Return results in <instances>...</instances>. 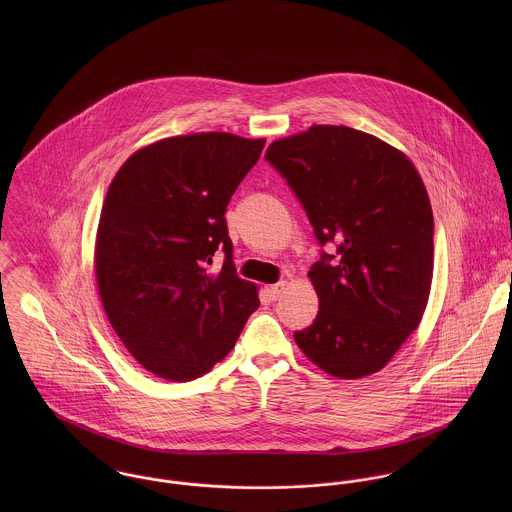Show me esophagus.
<instances>
[{
  "instance_id": "esophagus-1",
  "label": "esophagus",
  "mask_w": 512,
  "mask_h": 512,
  "mask_svg": "<svg viewBox=\"0 0 512 512\" xmlns=\"http://www.w3.org/2000/svg\"><path fill=\"white\" fill-rule=\"evenodd\" d=\"M286 282H278V284H274V286H270L268 288V293H270V299H280L282 297V293L286 292Z\"/></svg>"
}]
</instances>
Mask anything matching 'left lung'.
<instances>
[{"instance_id":"left-lung-1","label":"left lung","mask_w":512,"mask_h":512,"mask_svg":"<svg viewBox=\"0 0 512 512\" xmlns=\"http://www.w3.org/2000/svg\"><path fill=\"white\" fill-rule=\"evenodd\" d=\"M266 161L286 179L321 250L309 270L315 321L295 331L305 357L339 378L386 365L418 327L434 274V215L412 161L347 126H313L274 142Z\"/></svg>"}]
</instances>
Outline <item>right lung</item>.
<instances>
[{
  "label": "right lung",
  "instance_id": "right-lung-1",
  "mask_svg": "<svg viewBox=\"0 0 512 512\" xmlns=\"http://www.w3.org/2000/svg\"><path fill=\"white\" fill-rule=\"evenodd\" d=\"M264 144L224 132L167 138L136 151L108 189L96 236L100 299L132 357L165 380L209 372L260 305L236 274L224 213ZM219 249L225 262L211 275Z\"/></svg>",
  "mask_w": 512,
  "mask_h": 512
}]
</instances>
